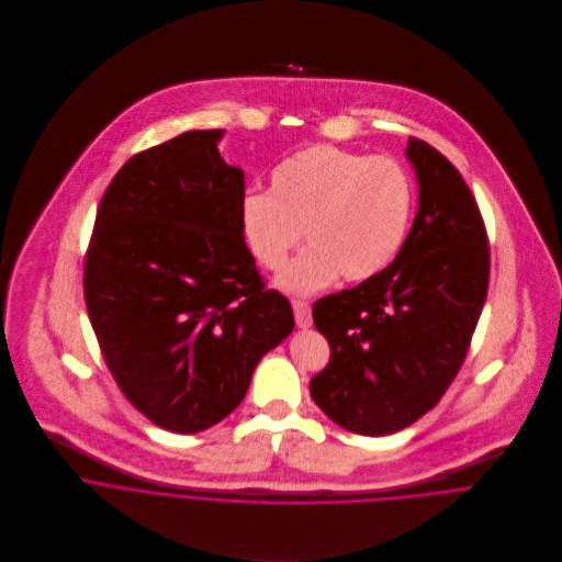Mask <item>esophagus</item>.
<instances>
[{
	"label": "esophagus",
	"mask_w": 562,
	"mask_h": 562,
	"mask_svg": "<svg viewBox=\"0 0 562 562\" xmlns=\"http://www.w3.org/2000/svg\"><path fill=\"white\" fill-rule=\"evenodd\" d=\"M292 307H294V318H296V324L301 326V328H310L312 326V305L307 303V301H301V299H294L292 301Z\"/></svg>",
	"instance_id": "esophagus-1"
}]
</instances>
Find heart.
Segmentation results:
<instances>
[{"instance_id": "obj_1", "label": "heart", "mask_w": 562, "mask_h": 562, "mask_svg": "<svg viewBox=\"0 0 562 562\" xmlns=\"http://www.w3.org/2000/svg\"><path fill=\"white\" fill-rule=\"evenodd\" d=\"M413 207V179L401 161L314 145L272 170L270 192L241 199V236L255 261L274 270L307 232L312 244L279 285L312 294L339 274L363 281L381 272L404 244Z\"/></svg>"}]
</instances>
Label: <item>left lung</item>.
<instances>
[{"label": "left lung", "instance_id": "8db88e82", "mask_svg": "<svg viewBox=\"0 0 562 562\" xmlns=\"http://www.w3.org/2000/svg\"><path fill=\"white\" fill-rule=\"evenodd\" d=\"M419 210L396 259L314 303L330 346L310 392L341 428L381 437L428 413L459 374L488 288V238L454 164L408 138Z\"/></svg>", "mask_w": 562, "mask_h": 562}]
</instances>
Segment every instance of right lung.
Returning <instances> with one entry per match:
<instances>
[{"label": "right lung", "mask_w": 562, "mask_h": 562, "mask_svg": "<svg viewBox=\"0 0 562 562\" xmlns=\"http://www.w3.org/2000/svg\"><path fill=\"white\" fill-rule=\"evenodd\" d=\"M223 130L136 154L110 181L83 261V301L123 396L172 432L225 419L259 359L294 328L241 238L244 172Z\"/></svg>", "instance_id": "1"}]
</instances>
